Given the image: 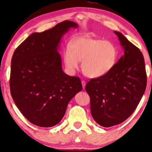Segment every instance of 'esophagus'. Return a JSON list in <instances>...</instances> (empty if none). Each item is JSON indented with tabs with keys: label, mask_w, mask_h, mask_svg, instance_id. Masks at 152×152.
I'll return each instance as SVG.
<instances>
[{
	"label": "esophagus",
	"mask_w": 152,
	"mask_h": 152,
	"mask_svg": "<svg viewBox=\"0 0 152 152\" xmlns=\"http://www.w3.org/2000/svg\"><path fill=\"white\" fill-rule=\"evenodd\" d=\"M82 86H83V88H85V86H86V82L85 81H82Z\"/></svg>",
	"instance_id": "34e87169"
}]
</instances>
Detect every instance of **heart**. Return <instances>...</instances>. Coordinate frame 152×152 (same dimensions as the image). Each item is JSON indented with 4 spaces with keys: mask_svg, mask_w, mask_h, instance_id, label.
<instances>
[{
    "mask_svg": "<svg viewBox=\"0 0 152 152\" xmlns=\"http://www.w3.org/2000/svg\"><path fill=\"white\" fill-rule=\"evenodd\" d=\"M64 60L70 71L73 72L82 61V70L91 78H99L109 73L118 60V50L109 41L88 37L74 39L64 51Z\"/></svg>",
    "mask_w": 152,
    "mask_h": 152,
    "instance_id": "b5f03b06",
    "label": "heart"
}]
</instances>
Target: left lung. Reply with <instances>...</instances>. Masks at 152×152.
Wrapping results in <instances>:
<instances>
[{"label": "left lung", "instance_id": "left-lung-1", "mask_svg": "<svg viewBox=\"0 0 152 152\" xmlns=\"http://www.w3.org/2000/svg\"><path fill=\"white\" fill-rule=\"evenodd\" d=\"M124 50L109 73L91 79L85 87L91 98V113L95 122L110 127L126 120L138 105L147 86L142 53L122 33L114 31Z\"/></svg>", "mask_w": 152, "mask_h": 152}]
</instances>
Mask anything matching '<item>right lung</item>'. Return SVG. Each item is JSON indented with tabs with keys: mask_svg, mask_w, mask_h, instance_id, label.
I'll use <instances>...</instances> for the list:
<instances>
[{
	"mask_svg": "<svg viewBox=\"0 0 152 152\" xmlns=\"http://www.w3.org/2000/svg\"><path fill=\"white\" fill-rule=\"evenodd\" d=\"M64 20L50 30L31 34L12 58L10 86L13 100L31 123L41 127L57 124L72 97L82 90L80 78L62 70L58 53L64 35L77 28Z\"/></svg>",
	"mask_w": 152,
	"mask_h": 152,
	"instance_id": "right-lung-1",
	"label": "right lung"
}]
</instances>
